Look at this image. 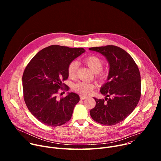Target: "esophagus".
Here are the masks:
<instances>
[{"instance_id": "1", "label": "esophagus", "mask_w": 161, "mask_h": 161, "mask_svg": "<svg viewBox=\"0 0 161 161\" xmlns=\"http://www.w3.org/2000/svg\"><path fill=\"white\" fill-rule=\"evenodd\" d=\"M87 99V97H86V96H80V99H81V100H84V99Z\"/></svg>"}]
</instances>
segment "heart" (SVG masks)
I'll return each instance as SVG.
<instances>
[{
  "label": "heart",
  "mask_w": 161,
  "mask_h": 161,
  "mask_svg": "<svg viewBox=\"0 0 161 161\" xmlns=\"http://www.w3.org/2000/svg\"><path fill=\"white\" fill-rule=\"evenodd\" d=\"M86 64L89 67L90 69L95 73H97L98 78L101 80H105L107 77V73L102 71L103 61L97 56H89L84 60ZM78 69V62L73 61L70 63L68 66L67 72L68 75L70 78L75 77ZM95 87L94 84L89 82H80L74 85V89L77 92L81 94L87 95L91 92Z\"/></svg>",
  "instance_id": "b5f03b06"
}]
</instances>
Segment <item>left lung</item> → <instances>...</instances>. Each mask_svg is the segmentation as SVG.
I'll list each match as a JSON object with an SVG mask.
<instances>
[{"mask_svg": "<svg viewBox=\"0 0 161 161\" xmlns=\"http://www.w3.org/2000/svg\"><path fill=\"white\" fill-rule=\"evenodd\" d=\"M106 58L109 70L106 82L101 87L104 99L96 97V106L90 111L96 122L113 125L123 121L133 111L141 97V76L132 57L113 45L90 48ZM111 98H107L108 97Z\"/></svg>", "mask_w": 161, "mask_h": 161, "instance_id": "1", "label": "left lung"}]
</instances>
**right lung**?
<instances>
[{
	"instance_id": "obj_1",
	"label": "right lung",
	"mask_w": 161,
	"mask_h": 161,
	"mask_svg": "<svg viewBox=\"0 0 161 161\" xmlns=\"http://www.w3.org/2000/svg\"><path fill=\"white\" fill-rule=\"evenodd\" d=\"M85 52L83 48L52 45L39 52L27 65L22 76L24 101L43 124L57 127L71 119L79 96L69 92L59 99L57 94L65 86L63 81L68 78L69 65ZM65 88L68 90V86Z\"/></svg>"
}]
</instances>
